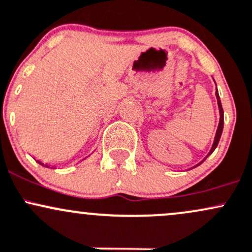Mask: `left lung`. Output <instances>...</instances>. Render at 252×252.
Returning a JSON list of instances; mask_svg holds the SVG:
<instances>
[{"mask_svg":"<svg viewBox=\"0 0 252 252\" xmlns=\"http://www.w3.org/2000/svg\"><path fill=\"white\" fill-rule=\"evenodd\" d=\"M216 95H217V100H218V106H219L220 121H219V126H218V129H217L216 138H214L213 146H212V149H211V151H210V155L214 151V150H216V148L218 146V143H219L220 137H221V133H222V128H224V111H222V106H221V102H220V97H219V94H218V90H217Z\"/></svg>","mask_w":252,"mask_h":252,"instance_id":"8db88e82","label":"left lung"}]
</instances>
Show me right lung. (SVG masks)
<instances>
[{"label": "right lung", "mask_w": 252, "mask_h": 252, "mask_svg": "<svg viewBox=\"0 0 252 252\" xmlns=\"http://www.w3.org/2000/svg\"><path fill=\"white\" fill-rule=\"evenodd\" d=\"M38 163H39V164H41L40 162H39V160H38ZM41 165H44V164H41Z\"/></svg>", "instance_id": "right-lung-1"}]
</instances>
